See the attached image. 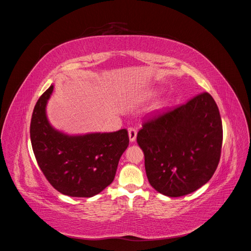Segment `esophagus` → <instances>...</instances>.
<instances>
[{
    "instance_id": "esophagus-1",
    "label": "esophagus",
    "mask_w": 251,
    "mask_h": 251,
    "mask_svg": "<svg viewBox=\"0 0 251 251\" xmlns=\"http://www.w3.org/2000/svg\"><path fill=\"white\" fill-rule=\"evenodd\" d=\"M136 136H137V131L134 127L128 128V137H130L131 142H134L136 140Z\"/></svg>"
}]
</instances>
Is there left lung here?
<instances>
[{"mask_svg": "<svg viewBox=\"0 0 251 251\" xmlns=\"http://www.w3.org/2000/svg\"><path fill=\"white\" fill-rule=\"evenodd\" d=\"M222 120L207 92L143 121L137 143L150 184L168 197L191 194L210 180L221 157Z\"/></svg>", "mask_w": 251, "mask_h": 251, "instance_id": "8db88e82", "label": "left lung"}]
</instances>
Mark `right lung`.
Instances as JSON below:
<instances>
[{"label": "right lung", "instance_id": "obj_1", "mask_svg": "<svg viewBox=\"0 0 251 251\" xmlns=\"http://www.w3.org/2000/svg\"><path fill=\"white\" fill-rule=\"evenodd\" d=\"M51 85L37 100L30 124L35 159L49 183L70 197L90 198L110 185L128 146L126 128L113 133L68 136L53 128L46 116Z\"/></svg>", "mask_w": 251, "mask_h": 251}]
</instances>
